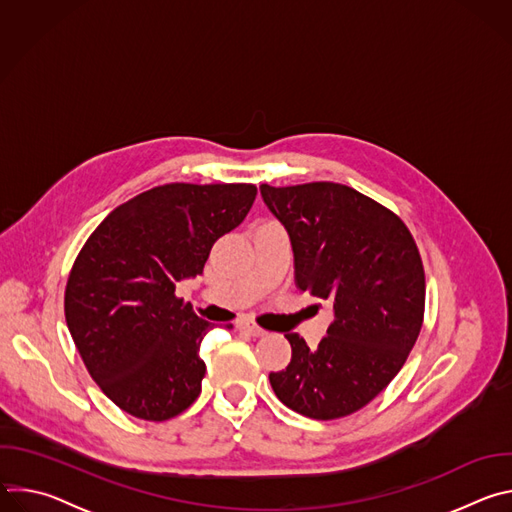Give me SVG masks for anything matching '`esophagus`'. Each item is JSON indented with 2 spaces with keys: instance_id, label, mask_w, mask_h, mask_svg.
<instances>
[{
  "instance_id": "1",
  "label": "esophagus",
  "mask_w": 512,
  "mask_h": 512,
  "mask_svg": "<svg viewBox=\"0 0 512 512\" xmlns=\"http://www.w3.org/2000/svg\"><path fill=\"white\" fill-rule=\"evenodd\" d=\"M237 328H239V330H243V332H247V334H251V336H255V338H259V336H263V334H265V330H263L261 326L253 324V322H239V324H237Z\"/></svg>"
}]
</instances>
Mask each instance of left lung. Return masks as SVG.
Returning a JSON list of instances; mask_svg holds the SVG:
<instances>
[{"label": "left lung", "mask_w": 512, "mask_h": 512, "mask_svg": "<svg viewBox=\"0 0 512 512\" xmlns=\"http://www.w3.org/2000/svg\"><path fill=\"white\" fill-rule=\"evenodd\" d=\"M287 229L296 283L328 300L334 320L316 350L287 332L291 362L269 373L277 399L312 419L346 417L371 403L401 371L423 324L425 271L401 218L334 182L261 184Z\"/></svg>", "instance_id": "8db88e82"}]
</instances>
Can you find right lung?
Returning <instances> with one entry per match:
<instances>
[{"mask_svg": "<svg viewBox=\"0 0 512 512\" xmlns=\"http://www.w3.org/2000/svg\"><path fill=\"white\" fill-rule=\"evenodd\" d=\"M255 196V184L156 186L109 212L72 263L66 326L93 381L125 413L166 421L200 395L198 350L212 326L176 283L202 273Z\"/></svg>", "mask_w": 512, "mask_h": 512, "instance_id": "obj_1", "label": "right lung"}]
</instances>
